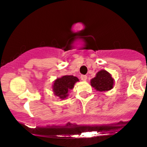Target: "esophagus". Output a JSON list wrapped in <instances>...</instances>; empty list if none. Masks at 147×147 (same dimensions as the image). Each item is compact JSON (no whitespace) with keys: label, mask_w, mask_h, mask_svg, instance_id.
I'll use <instances>...</instances> for the list:
<instances>
[{"label":"esophagus","mask_w":147,"mask_h":147,"mask_svg":"<svg viewBox=\"0 0 147 147\" xmlns=\"http://www.w3.org/2000/svg\"><path fill=\"white\" fill-rule=\"evenodd\" d=\"M80 78H81V80H82V81H86L87 80V77L86 76V75H81L80 76Z\"/></svg>","instance_id":"34e87169"}]
</instances>
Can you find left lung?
<instances>
[{"label": "left lung", "instance_id": "left-lung-1", "mask_svg": "<svg viewBox=\"0 0 147 147\" xmlns=\"http://www.w3.org/2000/svg\"><path fill=\"white\" fill-rule=\"evenodd\" d=\"M114 81L115 80L112 78L110 73L105 69H102L96 74L95 78L91 80L90 83L92 87L97 91L105 92L113 88Z\"/></svg>", "mask_w": 147, "mask_h": 147}]
</instances>
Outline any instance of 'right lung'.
Instances as JSON below:
<instances>
[{
	"instance_id": "right-lung-1",
	"label": "right lung",
	"mask_w": 147,
	"mask_h": 147,
	"mask_svg": "<svg viewBox=\"0 0 147 147\" xmlns=\"http://www.w3.org/2000/svg\"><path fill=\"white\" fill-rule=\"evenodd\" d=\"M78 78L73 75H65L55 80L53 85L54 94L61 100H64L68 96V92L72 90L75 84L78 82Z\"/></svg>"
}]
</instances>
